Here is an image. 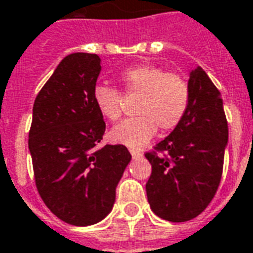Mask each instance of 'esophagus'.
I'll return each mask as SVG.
<instances>
[{
  "instance_id": "1",
  "label": "esophagus",
  "mask_w": 253,
  "mask_h": 253,
  "mask_svg": "<svg viewBox=\"0 0 253 253\" xmlns=\"http://www.w3.org/2000/svg\"><path fill=\"white\" fill-rule=\"evenodd\" d=\"M130 154L133 158H139V157H142V153L140 151H137V150H130Z\"/></svg>"
}]
</instances>
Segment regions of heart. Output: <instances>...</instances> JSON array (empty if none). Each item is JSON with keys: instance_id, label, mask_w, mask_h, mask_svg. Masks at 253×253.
I'll use <instances>...</instances> for the list:
<instances>
[{"instance_id": "heart-1", "label": "heart", "mask_w": 253, "mask_h": 253, "mask_svg": "<svg viewBox=\"0 0 253 253\" xmlns=\"http://www.w3.org/2000/svg\"><path fill=\"white\" fill-rule=\"evenodd\" d=\"M120 81L126 95H140L137 117L126 118L110 130L114 143L142 149L158 130H170L180 124L189 107L190 90L184 78L153 64H139L124 71ZM93 102L99 113L110 121L123 114L121 93L107 85H96Z\"/></svg>"}]
</instances>
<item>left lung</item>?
I'll return each mask as SVG.
<instances>
[{"label":"left lung","mask_w":253,"mask_h":253,"mask_svg":"<svg viewBox=\"0 0 253 253\" xmlns=\"http://www.w3.org/2000/svg\"><path fill=\"white\" fill-rule=\"evenodd\" d=\"M190 102L180 124L146 153L150 208L164 220L187 222L203 212L222 179L229 128L220 92L198 66L190 71Z\"/></svg>","instance_id":"obj_1"}]
</instances>
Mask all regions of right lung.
Listing matches in <instances>:
<instances>
[{
	"label": "right lung",
	"instance_id": "add662e5",
	"mask_svg": "<svg viewBox=\"0 0 253 253\" xmlns=\"http://www.w3.org/2000/svg\"><path fill=\"white\" fill-rule=\"evenodd\" d=\"M100 57L66 56L37 95L29 133L37 190L60 220L90 226L103 220L132 156L123 144H106V124L93 102Z\"/></svg>",
	"mask_w": 253,
	"mask_h": 253
}]
</instances>
